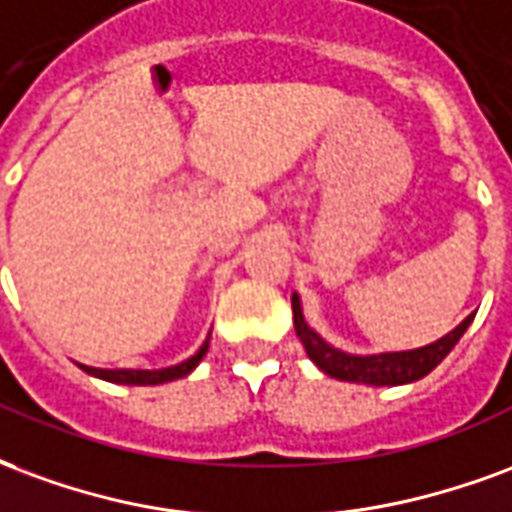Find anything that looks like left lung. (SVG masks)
I'll return each mask as SVG.
<instances>
[{"mask_svg": "<svg viewBox=\"0 0 512 512\" xmlns=\"http://www.w3.org/2000/svg\"><path fill=\"white\" fill-rule=\"evenodd\" d=\"M292 311H294V330L297 338L305 346V352L313 363L322 368L324 374L341 379V382H363L374 384V387H395V384H409L423 379L434 371L436 365L445 360L447 354L453 352V346L461 341L466 327L472 324L475 313H469L464 322L455 330L439 338V341L420 346V349H409V352H382V354H349L335 349L324 341L322 335L313 333L305 316H302L300 294H292Z\"/></svg>", "mask_w": 512, "mask_h": 512, "instance_id": "obj_1", "label": "left lung"}]
</instances>
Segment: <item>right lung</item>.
Returning <instances> with one entry per match:
<instances>
[{
	"instance_id": "1",
	"label": "right lung",
	"mask_w": 512,
	"mask_h": 512,
	"mask_svg": "<svg viewBox=\"0 0 512 512\" xmlns=\"http://www.w3.org/2000/svg\"><path fill=\"white\" fill-rule=\"evenodd\" d=\"M210 349V333L204 338L196 352L190 354L188 360H182L177 365H169V368H158V371H136V368H114V371H106V368H92V365H81V371H87L89 376H98V379H106V382L114 384H163L174 382V379H182L188 376L196 365L204 360V354Z\"/></svg>"
}]
</instances>
